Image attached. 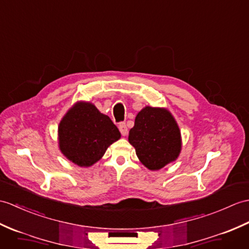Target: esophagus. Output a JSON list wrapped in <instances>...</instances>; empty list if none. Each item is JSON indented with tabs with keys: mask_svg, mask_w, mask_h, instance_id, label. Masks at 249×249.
<instances>
[{
	"mask_svg": "<svg viewBox=\"0 0 249 249\" xmlns=\"http://www.w3.org/2000/svg\"><path fill=\"white\" fill-rule=\"evenodd\" d=\"M119 129L121 131V134H122V136H126L127 134H128V129H127V126L125 123H120Z\"/></svg>",
	"mask_w": 249,
	"mask_h": 249,
	"instance_id": "obj_1",
	"label": "esophagus"
}]
</instances>
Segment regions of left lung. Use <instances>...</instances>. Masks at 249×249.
Here are the masks:
<instances>
[{
  "label": "left lung",
  "mask_w": 249,
  "mask_h": 249,
  "mask_svg": "<svg viewBox=\"0 0 249 249\" xmlns=\"http://www.w3.org/2000/svg\"><path fill=\"white\" fill-rule=\"evenodd\" d=\"M128 141L141 163L151 171L174 162L182 146L180 129L173 114L166 108L151 106L137 114Z\"/></svg>",
  "instance_id": "obj_1"
}]
</instances>
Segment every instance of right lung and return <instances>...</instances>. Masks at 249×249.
<instances>
[{"label": "right lung", "instance_id": "obj_1", "mask_svg": "<svg viewBox=\"0 0 249 249\" xmlns=\"http://www.w3.org/2000/svg\"><path fill=\"white\" fill-rule=\"evenodd\" d=\"M121 138L110 118L100 112L90 102H76L58 125L61 154L80 167L96 163L107 148Z\"/></svg>", "mask_w": 249, "mask_h": 249}]
</instances>
